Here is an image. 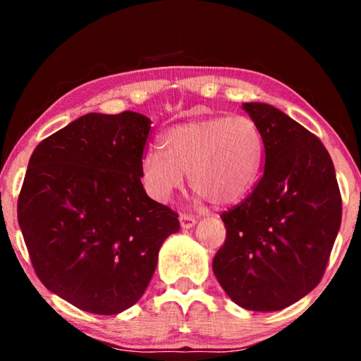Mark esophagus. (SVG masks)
Here are the masks:
<instances>
[{
    "instance_id": "34e87169",
    "label": "esophagus",
    "mask_w": 361,
    "mask_h": 361,
    "mask_svg": "<svg viewBox=\"0 0 361 361\" xmlns=\"http://www.w3.org/2000/svg\"><path fill=\"white\" fill-rule=\"evenodd\" d=\"M195 218L191 215H180V224L183 229H191L192 226H195Z\"/></svg>"
}]
</instances>
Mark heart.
I'll return each mask as SVG.
<instances>
[{
  "label": "heart",
  "instance_id": "b5f03b06",
  "mask_svg": "<svg viewBox=\"0 0 361 361\" xmlns=\"http://www.w3.org/2000/svg\"><path fill=\"white\" fill-rule=\"evenodd\" d=\"M162 149L151 148L142 161L148 192L169 200L183 185L200 199L226 207L240 202L258 180L264 142L259 127L247 116H215L176 124L164 133Z\"/></svg>",
  "mask_w": 361,
  "mask_h": 361
}]
</instances>
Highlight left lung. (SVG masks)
Returning <instances> with one entry per match:
<instances>
[{
	"mask_svg": "<svg viewBox=\"0 0 361 361\" xmlns=\"http://www.w3.org/2000/svg\"><path fill=\"white\" fill-rule=\"evenodd\" d=\"M264 142V173L239 205L221 213L224 245L213 272L228 296L258 312L312 291L341 228L342 200L319 137L267 103H243Z\"/></svg>",
	"mask_w": 361,
	"mask_h": 361,
	"instance_id": "8db88e82",
	"label": "left lung"
}]
</instances>
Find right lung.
Masks as SVG:
<instances>
[{
	"label": "right lung",
	"mask_w": 361,
	"mask_h": 361,
	"mask_svg": "<svg viewBox=\"0 0 361 361\" xmlns=\"http://www.w3.org/2000/svg\"><path fill=\"white\" fill-rule=\"evenodd\" d=\"M151 121L89 113L36 146L17 218L36 276L90 314L132 307L178 213L148 197L142 159Z\"/></svg>",
	"instance_id": "obj_1"
}]
</instances>
